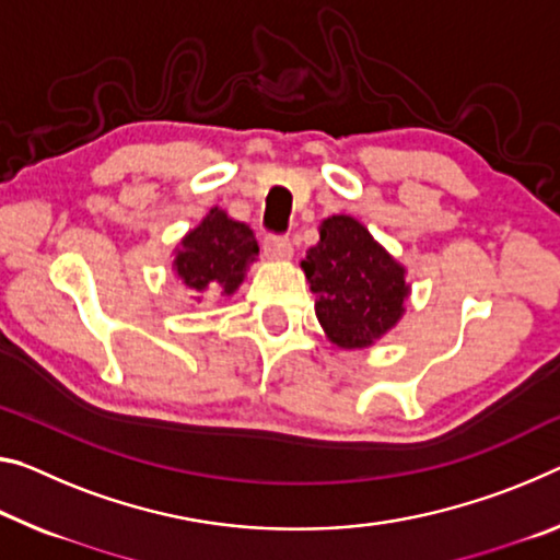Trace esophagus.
<instances>
[{
    "label": "esophagus",
    "mask_w": 560,
    "mask_h": 560,
    "mask_svg": "<svg viewBox=\"0 0 560 560\" xmlns=\"http://www.w3.org/2000/svg\"><path fill=\"white\" fill-rule=\"evenodd\" d=\"M264 254L271 261H289L294 256V244L287 236H266L264 238Z\"/></svg>",
    "instance_id": "34e87169"
}]
</instances>
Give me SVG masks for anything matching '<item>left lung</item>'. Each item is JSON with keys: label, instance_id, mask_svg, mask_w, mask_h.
<instances>
[{"label": "left lung", "instance_id": "left-lung-1", "mask_svg": "<svg viewBox=\"0 0 560 560\" xmlns=\"http://www.w3.org/2000/svg\"><path fill=\"white\" fill-rule=\"evenodd\" d=\"M301 271L316 294L318 324L339 349H369L406 314V266L349 214L318 224V244L306 252Z\"/></svg>", "mask_w": 560, "mask_h": 560}]
</instances>
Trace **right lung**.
Here are the masks:
<instances>
[{
  "mask_svg": "<svg viewBox=\"0 0 560 560\" xmlns=\"http://www.w3.org/2000/svg\"><path fill=\"white\" fill-rule=\"evenodd\" d=\"M259 256L252 226L236 221L221 207H211L197 226L182 236L172 252V271L194 299L203 294L232 296Z\"/></svg>",
  "mask_w": 560,
  "mask_h": 560,
  "instance_id": "obj_1",
  "label": "right lung"
}]
</instances>
